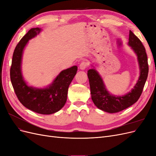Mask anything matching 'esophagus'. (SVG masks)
I'll use <instances>...</instances> for the list:
<instances>
[{
  "label": "esophagus",
  "mask_w": 156,
  "mask_h": 156,
  "mask_svg": "<svg viewBox=\"0 0 156 156\" xmlns=\"http://www.w3.org/2000/svg\"><path fill=\"white\" fill-rule=\"evenodd\" d=\"M88 66V63L86 61H83V62L80 64L79 65V68L81 69H85Z\"/></svg>",
  "instance_id": "esophagus-1"
}]
</instances>
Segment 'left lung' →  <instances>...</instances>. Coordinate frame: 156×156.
<instances>
[{
    "instance_id": "obj_1",
    "label": "left lung",
    "mask_w": 156,
    "mask_h": 156,
    "mask_svg": "<svg viewBox=\"0 0 156 156\" xmlns=\"http://www.w3.org/2000/svg\"><path fill=\"white\" fill-rule=\"evenodd\" d=\"M128 45L137 56L140 68V76L131 92L122 96H116L107 91L102 78L95 69L88 71L91 98L95 105L100 109L109 113L124 110L137 101L148 77V64L147 55L142 42L129 30Z\"/></svg>"
}]
</instances>
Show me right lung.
Returning a JSON list of instances; mask_svg holds the SVG:
<instances>
[{
  "label": "right lung",
  "instance_id": "right-lung-1",
  "mask_svg": "<svg viewBox=\"0 0 156 156\" xmlns=\"http://www.w3.org/2000/svg\"><path fill=\"white\" fill-rule=\"evenodd\" d=\"M41 32L40 28H32L23 36L14 50L10 68V79L14 91L23 105L41 115L58 112L67 100L68 87L76 75L77 66L62 71L49 86L44 88L29 87L21 73L23 52L29 40Z\"/></svg>",
  "mask_w": 156,
  "mask_h": 156
}]
</instances>
